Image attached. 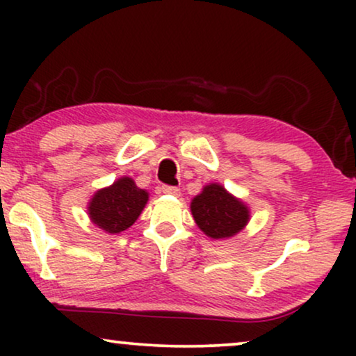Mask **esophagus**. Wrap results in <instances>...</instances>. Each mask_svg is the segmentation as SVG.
<instances>
[{"instance_id": "1", "label": "esophagus", "mask_w": 356, "mask_h": 356, "mask_svg": "<svg viewBox=\"0 0 356 356\" xmlns=\"http://www.w3.org/2000/svg\"><path fill=\"white\" fill-rule=\"evenodd\" d=\"M162 193L163 194H170V196H179V189L175 186H162Z\"/></svg>"}]
</instances>
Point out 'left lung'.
Returning a JSON list of instances; mask_svg holds the SVG:
<instances>
[{
  "mask_svg": "<svg viewBox=\"0 0 356 356\" xmlns=\"http://www.w3.org/2000/svg\"><path fill=\"white\" fill-rule=\"evenodd\" d=\"M194 222L211 240H227L245 230L251 218L246 202L228 193L220 183H209L191 201Z\"/></svg>",
  "mask_w": 356,
  "mask_h": 356,
  "instance_id": "obj_1",
  "label": "left lung"
}]
</instances>
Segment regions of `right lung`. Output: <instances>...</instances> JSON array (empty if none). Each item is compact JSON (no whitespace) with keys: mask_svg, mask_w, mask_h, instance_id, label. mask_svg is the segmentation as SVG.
<instances>
[{"mask_svg":"<svg viewBox=\"0 0 356 356\" xmlns=\"http://www.w3.org/2000/svg\"><path fill=\"white\" fill-rule=\"evenodd\" d=\"M149 201V193L136 186L134 179L121 177L110 186L94 193L87 202V216L100 230L116 235L138 220Z\"/></svg>","mask_w":356,"mask_h":356,"instance_id":"add662e5","label":"right lung"}]
</instances>
